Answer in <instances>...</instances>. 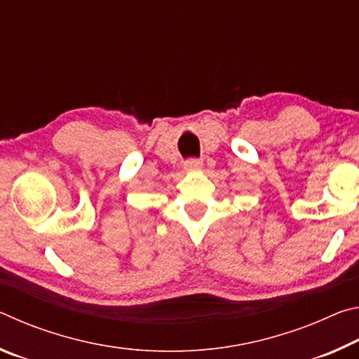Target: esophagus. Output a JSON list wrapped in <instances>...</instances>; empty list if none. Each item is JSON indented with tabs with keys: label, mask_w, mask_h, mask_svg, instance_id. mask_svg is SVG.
<instances>
[{
	"label": "esophagus",
	"mask_w": 359,
	"mask_h": 359,
	"mask_svg": "<svg viewBox=\"0 0 359 359\" xmlns=\"http://www.w3.org/2000/svg\"><path fill=\"white\" fill-rule=\"evenodd\" d=\"M184 168L188 172H198L203 169V161L201 160H188V161H185Z\"/></svg>",
	"instance_id": "34e87169"
}]
</instances>
